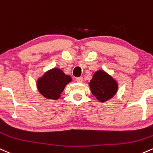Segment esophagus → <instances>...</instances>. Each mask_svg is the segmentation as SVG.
Segmentation results:
<instances>
[{
    "instance_id": "1",
    "label": "esophagus",
    "mask_w": 153,
    "mask_h": 153,
    "mask_svg": "<svg viewBox=\"0 0 153 153\" xmlns=\"http://www.w3.org/2000/svg\"><path fill=\"white\" fill-rule=\"evenodd\" d=\"M76 81L78 82V83H83V77H78V78H77Z\"/></svg>"
}]
</instances>
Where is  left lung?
Returning <instances> with one entry per match:
<instances>
[{
  "label": "left lung",
  "mask_w": 153,
  "mask_h": 153,
  "mask_svg": "<svg viewBox=\"0 0 153 153\" xmlns=\"http://www.w3.org/2000/svg\"><path fill=\"white\" fill-rule=\"evenodd\" d=\"M92 94L99 102H105L112 98L117 93L118 84L111 75L104 70H98L94 74L89 82Z\"/></svg>",
  "instance_id": "left-lung-1"
}]
</instances>
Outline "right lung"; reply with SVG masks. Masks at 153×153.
<instances>
[{
    "instance_id": "1",
    "label": "right lung",
    "mask_w": 153,
    "mask_h": 153,
    "mask_svg": "<svg viewBox=\"0 0 153 153\" xmlns=\"http://www.w3.org/2000/svg\"><path fill=\"white\" fill-rule=\"evenodd\" d=\"M72 78L59 68L48 70L37 80V88L42 96L48 100H57Z\"/></svg>"
}]
</instances>
